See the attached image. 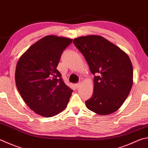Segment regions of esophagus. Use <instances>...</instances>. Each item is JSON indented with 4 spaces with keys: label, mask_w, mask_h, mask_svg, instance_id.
<instances>
[{
    "label": "esophagus",
    "mask_w": 148,
    "mask_h": 148,
    "mask_svg": "<svg viewBox=\"0 0 148 148\" xmlns=\"http://www.w3.org/2000/svg\"><path fill=\"white\" fill-rule=\"evenodd\" d=\"M80 83H76V84H75V87H76V88H78L79 87V86H80Z\"/></svg>",
    "instance_id": "esophagus-1"
}]
</instances>
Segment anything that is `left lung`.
Here are the masks:
<instances>
[{"label": "left lung", "instance_id": "left-lung-1", "mask_svg": "<svg viewBox=\"0 0 148 148\" xmlns=\"http://www.w3.org/2000/svg\"><path fill=\"white\" fill-rule=\"evenodd\" d=\"M94 75L92 96L85 101L87 109L108 115L122 106L133 83L130 58L124 51L100 36L90 35L73 40Z\"/></svg>", "mask_w": 148, "mask_h": 148}]
</instances>
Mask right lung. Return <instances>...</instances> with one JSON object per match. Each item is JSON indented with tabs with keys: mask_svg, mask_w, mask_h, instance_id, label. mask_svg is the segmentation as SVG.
<instances>
[{
	"mask_svg": "<svg viewBox=\"0 0 148 148\" xmlns=\"http://www.w3.org/2000/svg\"><path fill=\"white\" fill-rule=\"evenodd\" d=\"M72 39L47 36L29 47L18 60L15 79L26 104L37 114L52 117L62 112L72 90L61 78L57 66Z\"/></svg>",
	"mask_w": 148,
	"mask_h": 148,
	"instance_id": "add662e5",
	"label": "right lung"
}]
</instances>
